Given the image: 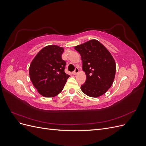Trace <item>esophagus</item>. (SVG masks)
<instances>
[{"label": "esophagus", "instance_id": "esophagus-1", "mask_svg": "<svg viewBox=\"0 0 146 146\" xmlns=\"http://www.w3.org/2000/svg\"><path fill=\"white\" fill-rule=\"evenodd\" d=\"M78 72H79L78 68H76V69H75V70L72 72V74H73L74 75H76V74H77L78 73Z\"/></svg>", "mask_w": 146, "mask_h": 146}]
</instances>
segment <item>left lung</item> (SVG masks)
<instances>
[{
	"instance_id": "8db88e82",
	"label": "left lung",
	"mask_w": 146,
	"mask_h": 146,
	"mask_svg": "<svg viewBox=\"0 0 146 146\" xmlns=\"http://www.w3.org/2000/svg\"><path fill=\"white\" fill-rule=\"evenodd\" d=\"M82 57L86 79L81 90L87 96L98 98L111 86L116 73V63L106 47L92 39L75 47Z\"/></svg>"
}]
</instances>
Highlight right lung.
<instances>
[{
	"instance_id": "1",
	"label": "right lung",
	"mask_w": 146,
	"mask_h": 146,
	"mask_svg": "<svg viewBox=\"0 0 146 146\" xmlns=\"http://www.w3.org/2000/svg\"><path fill=\"white\" fill-rule=\"evenodd\" d=\"M63 52V48L58 46H46L30 64V80L39 93L46 98L58 95L69 77L64 72L66 63L61 58Z\"/></svg>"
}]
</instances>
